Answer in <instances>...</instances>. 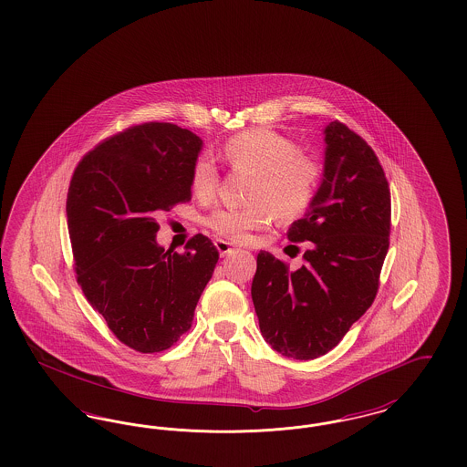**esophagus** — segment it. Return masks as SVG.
Here are the masks:
<instances>
[{"mask_svg":"<svg viewBox=\"0 0 467 467\" xmlns=\"http://www.w3.org/2000/svg\"><path fill=\"white\" fill-rule=\"evenodd\" d=\"M215 246H217V250H219L221 257L231 255V254L236 250V248L231 244V243L224 242V240H215Z\"/></svg>","mask_w":467,"mask_h":467,"instance_id":"34e87169","label":"esophagus"}]
</instances>
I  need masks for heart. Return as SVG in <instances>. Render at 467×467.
Segmentation results:
<instances>
[{
  "label": "heart",
  "instance_id": "1",
  "mask_svg": "<svg viewBox=\"0 0 467 467\" xmlns=\"http://www.w3.org/2000/svg\"><path fill=\"white\" fill-rule=\"evenodd\" d=\"M221 156L236 170L255 175L248 208H223L213 212L206 224L221 238L243 243L271 221V212L281 219L297 217L315 200L321 167L299 146L269 129H252L231 137ZM219 187L217 167L200 158L192 165L191 189L198 200L208 202Z\"/></svg>",
  "mask_w": 467,
  "mask_h": 467
}]
</instances>
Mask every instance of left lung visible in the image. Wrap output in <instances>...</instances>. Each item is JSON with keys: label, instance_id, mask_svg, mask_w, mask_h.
Wrapping results in <instances>:
<instances>
[{"label": "left lung", "instance_id": "8db88e82", "mask_svg": "<svg viewBox=\"0 0 467 467\" xmlns=\"http://www.w3.org/2000/svg\"><path fill=\"white\" fill-rule=\"evenodd\" d=\"M323 181L288 240L311 242L290 271L269 252L257 255L252 300L275 351L315 359L334 349L372 306L389 248L391 192L372 148L340 121L325 129Z\"/></svg>", "mask_w": 467, "mask_h": 467}]
</instances>
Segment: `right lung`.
<instances>
[{
    "instance_id": "obj_1",
    "label": "right lung",
    "mask_w": 467,
    "mask_h": 467,
    "mask_svg": "<svg viewBox=\"0 0 467 467\" xmlns=\"http://www.w3.org/2000/svg\"><path fill=\"white\" fill-rule=\"evenodd\" d=\"M202 139L150 121L102 140L67 191L76 280L119 342L139 353L171 348L191 328L219 252L203 234L184 254L156 243V217L191 200Z\"/></svg>"
}]
</instances>
